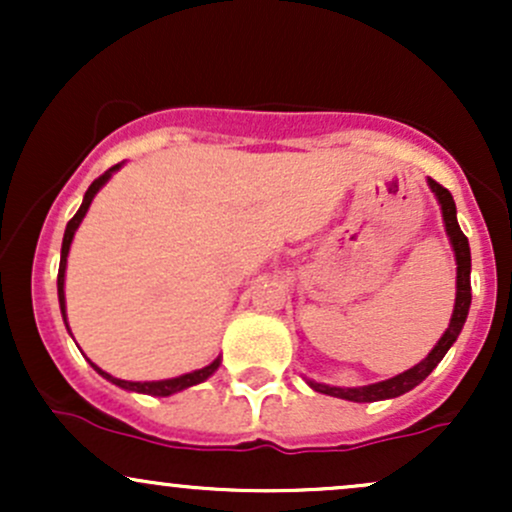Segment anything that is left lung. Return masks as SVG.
<instances>
[{
    "label": "left lung",
    "mask_w": 512,
    "mask_h": 512,
    "mask_svg": "<svg viewBox=\"0 0 512 512\" xmlns=\"http://www.w3.org/2000/svg\"><path fill=\"white\" fill-rule=\"evenodd\" d=\"M428 185H431V190L436 192L440 209H443L445 231H448V238L452 243V250H455V262H457L455 310H452L448 330H445L443 337L438 339V344L433 346L431 354H428L424 361L416 363L414 368L404 370V373L395 375V378L383 380V383L363 385V387H330V385L315 383V380H308V385L313 387L315 392H322V395L339 397V399H349V402H378V399L399 397L404 395V392L414 390L419 383H424L428 375H431V370L443 361L445 354H448V349L455 344V339L460 337L464 320H467V313H469V305H472V281H469V274H472V255H469V240L460 231L455 199H452L450 192L431 178H428Z\"/></svg>",
    "instance_id": "left-lung-1"
}]
</instances>
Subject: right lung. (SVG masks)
<instances>
[{"instance_id": "right-lung-1", "label": "right lung", "mask_w": 512, "mask_h": 512, "mask_svg": "<svg viewBox=\"0 0 512 512\" xmlns=\"http://www.w3.org/2000/svg\"><path fill=\"white\" fill-rule=\"evenodd\" d=\"M117 168H120V163H117V166H113V168H108V170H105V173L101 175V178H96V180L91 182V187H88L86 195H84V202H81L79 211H76V214L72 216V221L67 223V231H64V238H62V257H60V272H57V296H60V310H62L64 322H67V313H64V269H67L69 245H72L76 228H79L81 219H84V216H86V211H88V207H91V202H93V197H96V192L101 190L105 182L110 180V175H113ZM67 330H69V325H67ZM91 366H93V370H96V373H101L105 380H110V383H113V385L122 387V390L142 392V395H151V397H168V395H175V392H180V390H187V387H192V385L204 383V380H207L209 375L214 373V370L221 366V358H216V361L209 363L207 368L192 370V373L178 375V378H170V380H151V383H129V380L113 378V375L105 373V370L98 368L96 363H91Z\"/></svg>"}]
</instances>
